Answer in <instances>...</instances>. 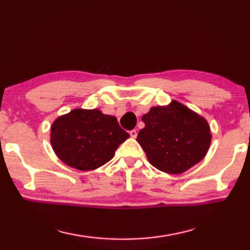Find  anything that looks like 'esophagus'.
<instances>
[{"label": "esophagus", "instance_id": "esophagus-1", "mask_svg": "<svg viewBox=\"0 0 250 250\" xmlns=\"http://www.w3.org/2000/svg\"><path fill=\"white\" fill-rule=\"evenodd\" d=\"M129 135H130V137H132V138H136L137 137V130L136 129H132L129 132Z\"/></svg>", "mask_w": 250, "mask_h": 250}]
</instances>
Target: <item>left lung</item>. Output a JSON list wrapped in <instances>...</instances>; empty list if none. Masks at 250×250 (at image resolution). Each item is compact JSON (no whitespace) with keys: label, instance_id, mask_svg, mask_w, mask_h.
I'll use <instances>...</instances> for the list:
<instances>
[{"label":"left lung","instance_id":"1","mask_svg":"<svg viewBox=\"0 0 250 250\" xmlns=\"http://www.w3.org/2000/svg\"><path fill=\"white\" fill-rule=\"evenodd\" d=\"M142 121L145 127L137 142L148 161L166 173L187 171L204 158L211 145L208 121L174 100L167 106L151 107Z\"/></svg>","mask_w":250,"mask_h":250}]
</instances>
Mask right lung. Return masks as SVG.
Segmentation results:
<instances>
[{
  "mask_svg": "<svg viewBox=\"0 0 250 250\" xmlns=\"http://www.w3.org/2000/svg\"><path fill=\"white\" fill-rule=\"evenodd\" d=\"M128 137L115 116L105 115L96 108L72 109L56 118L50 132L52 149L58 158L82 171L106 164Z\"/></svg>",
  "mask_w": 250,
  "mask_h": 250,
  "instance_id": "obj_1",
  "label": "right lung"
}]
</instances>
